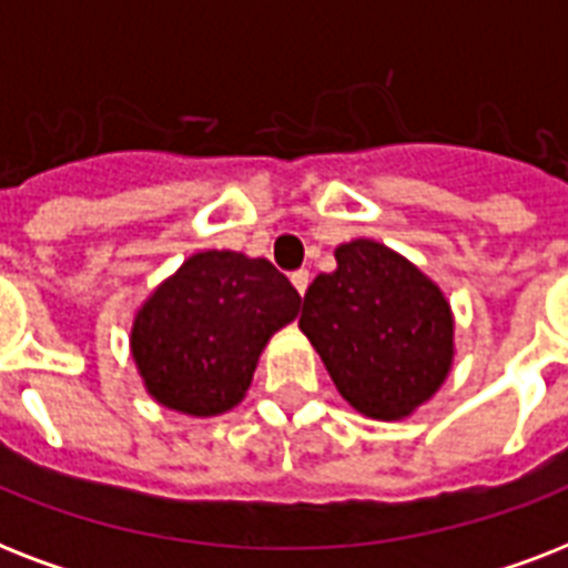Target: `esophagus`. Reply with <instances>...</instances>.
<instances>
[{"label": "esophagus", "mask_w": 568, "mask_h": 568, "mask_svg": "<svg viewBox=\"0 0 568 568\" xmlns=\"http://www.w3.org/2000/svg\"><path fill=\"white\" fill-rule=\"evenodd\" d=\"M292 285L297 288V294H306V288H310V271H294L292 274Z\"/></svg>", "instance_id": "obj_1"}]
</instances>
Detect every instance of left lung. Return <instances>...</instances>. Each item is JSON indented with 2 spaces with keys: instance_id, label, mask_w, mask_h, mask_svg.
I'll return each instance as SVG.
<instances>
[{
  "instance_id": "left-lung-1",
  "label": "left lung",
  "mask_w": 568,
  "mask_h": 568,
  "mask_svg": "<svg viewBox=\"0 0 568 568\" xmlns=\"http://www.w3.org/2000/svg\"><path fill=\"white\" fill-rule=\"evenodd\" d=\"M301 329L356 413L400 422L454 365V312L439 285L374 239L336 247V271L303 294Z\"/></svg>"
}]
</instances>
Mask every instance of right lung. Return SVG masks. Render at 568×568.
Wrapping results in <instances>:
<instances>
[{
  "mask_svg": "<svg viewBox=\"0 0 568 568\" xmlns=\"http://www.w3.org/2000/svg\"><path fill=\"white\" fill-rule=\"evenodd\" d=\"M297 310L301 294L267 258L194 253L132 321L129 347L146 395L194 418L230 413L247 395L271 336Z\"/></svg>",
  "mask_w": 568,
  "mask_h": 568,
  "instance_id": "obj_1",
  "label": "right lung"
}]
</instances>
